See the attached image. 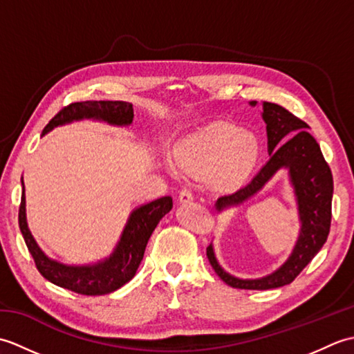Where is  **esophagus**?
Listing matches in <instances>:
<instances>
[{"instance_id":"esophagus-1","label":"esophagus","mask_w":354,"mask_h":354,"mask_svg":"<svg viewBox=\"0 0 354 354\" xmlns=\"http://www.w3.org/2000/svg\"><path fill=\"white\" fill-rule=\"evenodd\" d=\"M190 201H193V193L190 189L184 187V189H181V192H179V202H181V204H187V202Z\"/></svg>"}]
</instances>
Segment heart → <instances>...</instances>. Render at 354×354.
<instances>
[{"instance_id":"1","label":"heart","mask_w":354,"mask_h":354,"mask_svg":"<svg viewBox=\"0 0 354 354\" xmlns=\"http://www.w3.org/2000/svg\"><path fill=\"white\" fill-rule=\"evenodd\" d=\"M257 150V141L250 132L230 124H213L179 145L175 160L190 175H212L216 187L228 189L246 176Z\"/></svg>"}]
</instances>
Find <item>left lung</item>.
Segmentation results:
<instances>
[{
	"instance_id": "8db88e82",
	"label": "left lung",
	"mask_w": 354,
	"mask_h": 354,
	"mask_svg": "<svg viewBox=\"0 0 354 354\" xmlns=\"http://www.w3.org/2000/svg\"><path fill=\"white\" fill-rule=\"evenodd\" d=\"M251 104L255 106V102H251ZM263 120L268 132L269 161L250 184L236 193L217 199L216 208L222 212L230 205L242 204L261 190L277 170L286 167L289 170L290 183L298 201L301 231L288 261L274 274L259 280H240L225 272L214 257L213 246L209 245L207 248V257L213 269L222 281L234 289L268 290L292 283L326 243L332 223V170L322 156L317 140L306 131L309 129V124L280 104L270 102L263 103Z\"/></svg>"
}]
</instances>
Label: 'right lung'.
Segmentation results:
<instances>
[{
  "instance_id": "obj_1",
  "label": "right lung",
  "mask_w": 354,
  "mask_h": 354,
  "mask_svg": "<svg viewBox=\"0 0 354 354\" xmlns=\"http://www.w3.org/2000/svg\"><path fill=\"white\" fill-rule=\"evenodd\" d=\"M82 118H95L111 124L124 126L132 123L133 109L132 104L126 102L100 100L70 103L68 106H64L50 120V123L44 127L42 135L59 124ZM171 207V198L162 196L135 209L127 221L115 251L112 252L109 259L91 266H66L62 263L50 260L41 251L27 227L24 192L21 196L18 221L22 237L26 240V245L41 275L59 288L76 292L79 295L93 297L106 295V293L120 289L123 284L132 280L142 260V255H145L150 236H152L158 222L170 212Z\"/></svg>"
}]
</instances>
